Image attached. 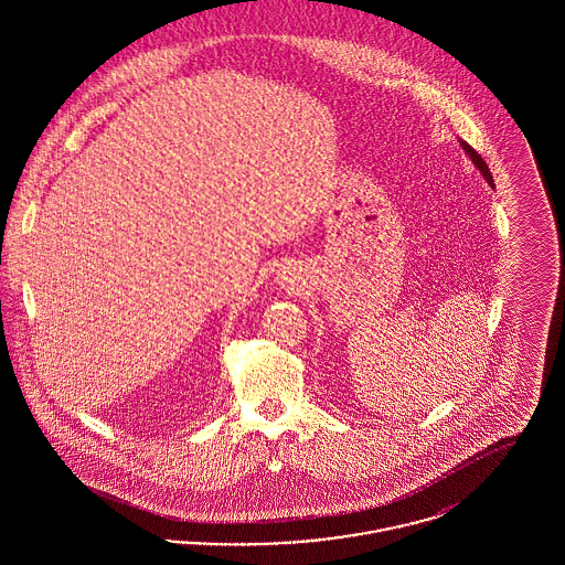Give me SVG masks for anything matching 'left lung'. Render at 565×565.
I'll list each match as a JSON object with an SVG mask.
<instances>
[{
	"label": "left lung",
	"mask_w": 565,
	"mask_h": 565,
	"mask_svg": "<svg viewBox=\"0 0 565 565\" xmlns=\"http://www.w3.org/2000/svg\"><path fill=\"white\" fill-rule=\"evenodd\" d=\"M461 146H463V150H466V154L472 159V162L479 167V171L483 173L484 180L493 186V178H491V171H489V167H487V162L483 161V157L470 146V143H466V141H461Z\"/></svg>",
	"instance_id": "left-lung-1"
}]
</instances>
